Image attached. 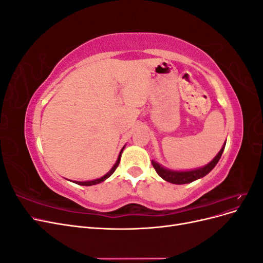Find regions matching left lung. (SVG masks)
I'll use <instances>...</instances> for the list:
<instances>
[{
	"instance_id": "8db88e82",
	"label": "left lung",
	"mask_w": 263,
	"mask_h": 263,
	"mask_svg": "<svg viewBox=\"0 0 263 263\" xmlns=\"http://www.w3.org/2000/svg\"><path fill=\"white\" fill-rule=\"evenodd\" d=\"M225 145H226V142L224 144V147H222L219 153L217 154V156L215 157L208 165L203 166V168H201V169H196V170H192V171H170V170H166V169L162 168L160 164H158L155 161H151V163H153L156 172L163 180L168 181L170 183H173V184H185V183L193 182L197 179L205 177L206 174L210 173L213 170L214 166L216 165L217 162L219 161V159L222 155V151H224Z\"/></svg>"
}]
</instances>
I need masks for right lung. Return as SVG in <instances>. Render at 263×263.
<instances>
[{
    "mask_svg": "<svg viewBox=\"0 0 263 263\" xmlns=\"http://www.w3.org/2000/svg\"><path fill=\"white\" fill-rule=\"evenodd\" d=\"M122 153H123V149H122V151H121V154H119V156H118V159H117V161H116V163L114 164V166L112 169H110V171L109 172H107L104 177H102L101 179H97V180H93V181H86V182H76L77 184H79V185H85V186H90V185H94V184H98V183H101V182H103L104 180H106L107 178H109L110 176H112V174L114 173V171L116 170V168L118 166V164H119V161H121V156H122Z\"/></svg>",
    "mask_w": 263,
    "mask_h": 263,
    "instance_id": "obj_1",
    "label": "right lung"
}]
</instances>
